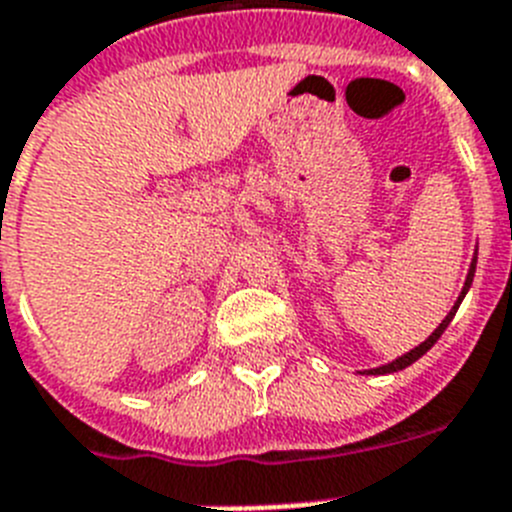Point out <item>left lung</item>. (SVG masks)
<instances>
[{
	"label": "left lung",
	"mask_w": 512,
	"mask_h": 512,
	"mask_svg": "<svg viewBox=\"0 0 512 512\" xmlns=\"http://www.w3.org/2000/svg\"><path fill=\"white\" fill-rule=\"evenodd\" d=\"M474 270H477V252H474V257H471L469 273H466V281H464V288H461V293H459V299H456V304H453V309L448 311V314H446V319H443V322L438 324V327H435L433 335H430L428 340H425V342H420V345H417V348H412L410 353H404L402 358H397V361H391V363H386V366H379V368H371V371H368V373H373V376H384V373L402 371V368L412 366V363H415L417 358H422V355L428 353V350L433 348L435 342L441 340V335H443V332H446V327H448V324H451V319L456 317V309H459V304H461V301H464L466 291H469L471 281H474Z\"/></svg>",
	"instance_id": "1"
}]
</instances>
